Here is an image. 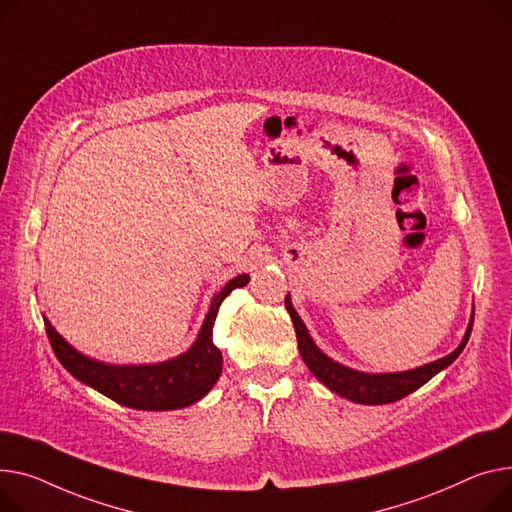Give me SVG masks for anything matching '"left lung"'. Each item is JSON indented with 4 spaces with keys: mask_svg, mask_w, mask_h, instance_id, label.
Masks as SVG:
<instances>
[{
    "mask_svg": "<svg viewBox=\"0 0 512 512\" xmlns=\"http://www.w3.org/2000/svg\"><path fill=\"white\" fill-rule=\"evenodd\" d=\"M286 309L292 317L294 329H296V339H298V350L300 356L304 360V364L309 366V370L315 374V377L329 387L333 393L342 395L350 401L356 403H364V405H383V403H393L397 399H403L405 395L414 393L416 389H420L424 383H428L434 374H438L442 368H447L465 348L467 339L471 335V327H473V317L471 323L467 327V333L463 337L461 346L436 362H430L426 366L407 370V372H391V374H366V372H358L352 370L348 366H342L333 362L331 358H327L315 344L306 331L302 319L298 317V313L292 309L290 298L286 296Z\"/></svg>",
    "mask_w": 512,
    "mask_h": 512,
    "instance_id": "obj_1",
    "label": "left lung"
}]
</instances>
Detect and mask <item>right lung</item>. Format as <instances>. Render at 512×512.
Wrapping results in <instances>:
<instances>
[{"mask_svg":"<svg viewBox=\"0 0 512 512\" xmlns=\"http://www.w3.org/2000/svg\"><path fill=\"white\" fill-rule=\"evenodd\" d=\"M249 284V276L230 280L212 300L210 313L191 350L160 364L111 366L90 360L76 352L45 319L47 337L57 360L65 370L98 393L133 410H179L206 395L222 372V352L212 342V329L222 300L234 290Z\"/></svg>","mask_w":512,"mask_h":512,"instance_id":"1","label":"right lung"}]
</instances>
